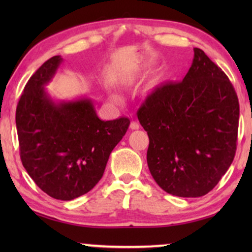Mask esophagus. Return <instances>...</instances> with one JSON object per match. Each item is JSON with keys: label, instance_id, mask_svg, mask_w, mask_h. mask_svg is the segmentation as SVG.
Returning a JSON list of instances; mask_svg holds the SVG:
<instances>
[{"label": "esophagus", "instance_id": "obj_1", "mask_svg": "<svg viewBox=\"0 0 252 252\" xmlns=\"http://www.w3.org/2000/svg\"><path fill=\"white\" fill-rule=\"evenodd\" d=\"M129 127H130V129H139L140 128V124H139V122H137V120H132V122H130Z\"/></svg>", "mask_w": 252, "mask_h": 252}]
</instances>
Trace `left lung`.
<instances>
[{
  "instance_id": "obj_1",
  "label": "left lung",
  "mask_w": 252,
  "mask_h": 252,
  "mask_svg": "<svg viewBox=\"0 0 252 252\" xmlns=\"http://www.w3.org/2000/svg\"><path fill=\"white\" fill-rule=\"evenodd\" d=\"M239 117L228 77L194 48L184 80L157 86L137 110L149 136L147 161L157 185L179 197L211 191L235 156Z\"/></svg>"
}]
</instances>
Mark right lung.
<instances>
[{
    "mask_svg": "<svg viewBox=\"0 0 252 252\" xmlns=\"http://www.w3.org/2000/svg\"><path fill=\"white\" fill-rule=\"evenodd\" d=\"M62 62L51 57L30 78L17 105L16 126L30 177L50 197L71 201L101 180L130 122L125 117L103 122L87 97L55 102L44 86Z\"/></svg>",
    "mask_w": 252,
    "mask_h": 252,
    "instance_id": "1",
    "label": "right lung"
}]
</instances>
